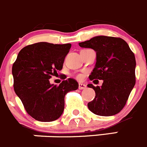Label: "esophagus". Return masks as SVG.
<instances>
[{
    "label": "esophagus",
    "instance_id": "esophagus-1",
    "mask_svg": "<svg viewBox=\"0 0 147 147\" xmlns=\"http://www.w3.org/2000/svg\"><path fill=\"white\" fill-rule=\"evenodd\" d=\"M87 87V86L84 84H82V83H79V90H84Z\"/></svg>",
    "mask_w": 147,
    "mask_h": 147
}]
</instances>
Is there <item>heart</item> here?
<instances>
[{
    "mask_svg": "<svg viewBox=\"0 0 147 147\" xmlns=\"http://www.w3.org/2000/svg\"><path fill=\"white\" fill-rule=\"evenodd\" d=\"M76 78H77L78 79H83V76L82 74H79L76 76Z\"/></svg>",
    "mask_w": 147,
    "mask_h": 147,
    "instance_id": "obj_1",
    "label": "heart"
}]
</instances>
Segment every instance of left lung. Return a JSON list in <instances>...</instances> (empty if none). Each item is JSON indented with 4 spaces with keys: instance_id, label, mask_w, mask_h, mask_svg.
<instances>
[{
    "instance_id": "1",
    "label": "left lung",
    "mask_w": 147,
    "mask_h": 147,
    "mask_svg": "<svg viewBox=\"0 0 147 147\" xmlns=\"http://www.w3.org/2000/svg\"><path fill=\"white\" fill-rule=\"evenodd\" d=\"M83 48L96 52V63L89 78L103 80L101 87L89 84L95 92L88 109L99 116H113L125 106L136 84L135 55L125 41L120 38L98 36L79 43Z\"/></svg>"
}]
</instances>
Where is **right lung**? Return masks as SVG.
Returning <instances> with one entry per match:
<instances>
[{"label": "right lung", "mask_w": 147, "mask_h": 147, "mask_svg": "<svg viewBox=\"0 0 147 147\" xmlns=\"http://www.w3.org/2000/svg\"><path fill=\"white\" fill-rule=\"evenodd\" d=\"M71 44L38 42L22 49L12 66L14 92L29 115L40 122H52L62 115L65 95L79 84L68 78L58 86L49 79L63 68Z\"/></svg>", "instance_id": "add662e5"}]
</instances>
